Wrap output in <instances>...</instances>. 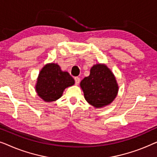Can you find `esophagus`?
I'll use <instances>...</instances> for the list:
<instances>
[{
    "label": "esophagus",
    "instance_id": "34e87169",
    "mask_svg": "<svg viewBox=\"0 0 157 157\" xmlns=\"http://www.w3.org/2000/svg\"><path fill=\"white\" fill-rule=\"evenodd\" d=\"M74 80H75V83H76V85H78V83H80V78H79V77H75Z\"/></svg>",
    "mask_w": 157,
    "mask_h": 157
}]
</instances>
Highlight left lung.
Instances as JSON below:
<instances>
[{
  "label": "left lung",
  "instance_id": "left-lung-1",
  "mask_svg": "<svg viewBox=\"0 0 157 157\" xmlns=\"http://www.w3.org/2000/svg\"><path fill=\"white\" fill-rule=\"evenodd\" d=\"M85 99L95 108L110 104L116 98L119 86L111 71L105 64L93 66L90 75L81 81Z\"/></svg>",
  "mask_w": 157,
  "mask_h": 157
}]
</instances>
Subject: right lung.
I'll return each instance as SVG.
<instances>
[{
  "label": "right lung",
  "mask_w": 157,
  "mask_h": 157,
  "mask_svg": "<svg viewBox=\"0 0 157 157\" xmlns=\"http://www.w3.org/2000/svg\"><path fill=\"white\" fill-rule=\"evenodd\" d=\"M73 77L62 71L57 63H48L38 74L36 91L46 102L54 101L61 97L64 89L74 84Z\"/></svg>",
  "instance_id": "right-lung-1"
}]
</instances>
